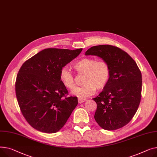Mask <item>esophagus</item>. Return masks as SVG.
<instances>
[{
	"label": "esophagus",
	"mask_w": 157,
	"mask_h": 157,
	"mask_svg": "<svg viewBox=\"0 0 157 157\" xmlns=\"http://www.w3.org/2000/svg\"><path fill=\"white\" fill-rule=\"evenodd\" d=\"M87 101V99H82V98H78V103H82L83 102H84V101Z\"/></svg>",
	"instance_id": "esophagus-1"
}]
</instances>
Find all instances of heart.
<instances>
[{"label":"heart","instance_id":"obj_1","mask_svg":"<svg viewBox=\"0 0 157 157\" xmlns=\"http://www.w3.org/2000/svg\"><path fill=\"white\" fill-rule=\"evenodd\" d=\"M77 73L84 74L83 84L76 87L73 94L80 98H86L93 95L96 90L105 88L110 78V68L105 61H97L94 58H86L74 63L73 66ZM59 78L62 84L70 90L74 89L75 82L72 72L67 67L61 69Z\"/></svg>","mask_w":157,"mask_h":157}]
</instances>
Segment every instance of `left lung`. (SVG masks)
<instances>
[{"instance_id":"left-lung-1","label":"left lung","mask_w":157,"mask_h":157,"mask_svg":"<svg viewBox=\"0 0 157 157\" xmlns=\"http://www.w3.org/2000/svg\"><path fill=\"white\" fill-rule=\"evenodd\" d=\"M85 55L101 58L108 63L110 68L108 84L93 99L97 104L95 121L101 128L108 131L124 127L131 121L140 103L141 71L129 55L115 46H93Z\"/></svg>"}]
</instances>
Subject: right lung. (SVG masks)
<instances>
[{"label": "right lung", "instance_id": "right-lung-1", "mask_svg": "<svg viewBox=\"0 0 157 157\" xmlns=\"http://www.w3.org/2000/svg\"><path fill=\"white\" fill-rule=\"evenodd\" d=\"M82 49H45L21 66L16 77V94L21 113L36 130L59 131L78 104L77 97H67L62 68L77 57Z\"/></svg>", "mask_w": 157, "mask_h": 157}]
</instances>
